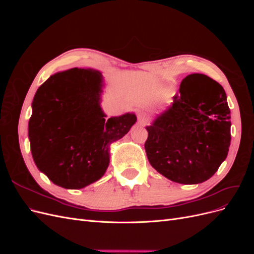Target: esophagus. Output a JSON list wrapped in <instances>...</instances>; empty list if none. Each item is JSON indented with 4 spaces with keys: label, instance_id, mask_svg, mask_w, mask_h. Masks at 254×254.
Here are the masks:
<instances>
[{
    "label": "esophagus",
    "instance_id": "obj_1",
    "mask_svg": "<svg viewBox=\"0 0 254 254\" xmlns=\"http://www.w3.org/2000/svg\"><path fill=\"white\" fill-rule=\"evenodd\" d=\"M137 122H139L140 125H146L147 123L149 122V117L148 114L144 112V111H141L139 112V114H137Z\"/></svg>",
    "mask_w": 254,
    "mask_h": 254
}]
</instances>
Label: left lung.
<instances>
[{
	"label": "left lung",
	"mask_w": 254,
	"mask_h": 254,
	"mask_svg": "<svg viewBox=\"0 0 254 254\" xmlns=\"http://www.w3.org/2000/svg\"><path fill=\"white\" fill-rule=\"evenodd\" d=\"M226 92L203 74H190L164 112L146 126L145 150L155 170L174 182L197 184L217 172L231 142Z\"/></svg>",
	"instance_id": "left-lung-1"
}]
</instances>
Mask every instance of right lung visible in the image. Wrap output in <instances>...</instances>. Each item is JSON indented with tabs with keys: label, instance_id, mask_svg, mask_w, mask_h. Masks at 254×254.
Returning a JSON list of instances; mask_svg holds the SVG:
<instances>
[{
	"label": "right lung",
	"instance_id": "1",
	"mask_svg": "<svg viewBox=\"0 0 254 254\" xmlns=\"http://www.w3.org/2000/svg\"><path fill=\"white\" fill-rule=\"evenodd\" d=\"M103 76L93 68L52 75L37 90L28 137L38 170L64 189L78 190L101 179L110 144L136 122L134 113L107 120L101 107Z\"/></svg>",
	"mask_w": 254,
	"mask_h": 254
}]
</instances>
